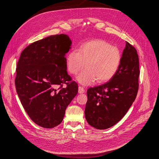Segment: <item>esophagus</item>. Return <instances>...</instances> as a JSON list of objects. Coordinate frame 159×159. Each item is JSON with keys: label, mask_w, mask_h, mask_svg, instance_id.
<instances>
[{"label": "esophagus", "mask_w": 159, "mask_h": 159, "mask_svg": "<svg viewBox=\"0 0 159 159\" xmlns=\"http://www.w3.org/2000/svg\"><path fill=\"white\" fill-rule=\"evenodd\" d=\"M84 89L82 86H79V93H84Z\"/></svg>", "instance_id": "1"}]
</instances>
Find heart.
<instances>
[{
    "instance_id": "b5f03b06",
    "label": "heart",
    "mask_w": 159,
    "mask_h": 159,
    "mask_svg": "<svg viewBox=\"0 0 159 159\" xmlns=\"http://www.w3.org/2000/svg\"><path fill=\"white\" fill-rule=\"evenodd\" d=\"M121 59V52L116 46L102 39H93L80 45L79 52H70L66 65L69 71L76 75L85 67L86 63V69L76 79L80 84L87 86L96 80L99 83L111 80L118 70Z\"/></svg>"
}]
</instances>
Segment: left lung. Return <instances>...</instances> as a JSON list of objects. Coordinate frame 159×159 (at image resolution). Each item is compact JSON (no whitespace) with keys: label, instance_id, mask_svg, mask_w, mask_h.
<instances>
[{"label":"left lung","instance_id":"1","mask_svg":"<svg viewBox=\"0 0 159 159\" xmlns=\"http://www.w3.org/2000/svg\"><path fill=\"white\" fill-rule=\"evenodd\" d=\"M139 57L134 46L126 42L119 68L113 77L87 90L85 118L98 130L116 125L130 109L138 91Z\"/></svg>","mask_w":159,"mask_h":159}]
</instances>
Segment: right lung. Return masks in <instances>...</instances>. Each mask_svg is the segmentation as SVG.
Wrapping results in <instances>:
<instances>
[{"instance_id":"obj_1","label":"right lung","mask_w":159,"mask_h":159,"mask_svg":"<svg viewBox=\"0 0 159 159\" xmlns=\"http://www.w3.org/2000/svg\"><path fill=\"white\" fill-rule=\"evenodd\" d=\"M71 44L67 34L52 35L29 45L17 62V93L29 116L41 127L60 125L78 93L77 84L67 71L66 56ZM63 84L67 86L61 88Z\"/></svg>"}]
</instances>
